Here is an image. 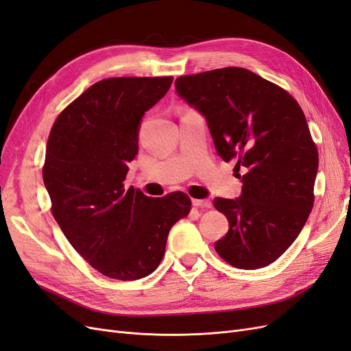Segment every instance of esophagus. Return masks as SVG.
Listing matches in <instances>:
<instances>
[{"mask_svg":"<svg viewBox=\"0 0 351 351\" xmlns=\"http://www.w3.org/2000/svg\"><path fill=\"white\" fill-rule=\"evenodd\" d=\"M192 204L197 208H210L212 206V202L208 199H193Z\"/></svg>","mask_w":351,"mask_h":351,"instance_id":"esophagus-1","label":"esophagus"}]
</instances>
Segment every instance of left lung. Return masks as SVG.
<instances>
[{
    "label": "left lung",
    "instance_id": "left-lung-1",
    "mask_svg": "<svg viewBox=\"0 0 351 351\" xmlns=\"http://www.w3.org/2000/svg\"><path fill=\"white\" fill-rule=\"evenodd\" d=\"M176 92L205 117L217 154L236 162L243 183L239 197L214 200L230 227L217 253L240 269L268 267L291 246L313 208L319 158L300 105L240 67L182 76Z\"/></svg>",
    "mask_w": 351,
    "mask_h": 351
}]
</instances>
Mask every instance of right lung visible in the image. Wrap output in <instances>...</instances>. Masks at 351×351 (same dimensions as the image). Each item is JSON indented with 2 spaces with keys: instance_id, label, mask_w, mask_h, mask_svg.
<instances>
[{
  "instance_id": "obj_1",
  "label": "right lung",
  "mask_w": 351,
  "mask_h": 351,
  "mask_svg": "<svg viewBox=\"0 0 351 351\" xmlns=\"http://www.w3.org/2000/svg\"><path fill=\"white\" fill-rule=\"evenodd\" d=\"M171 83L173 77L101 80L51 129L42 177L52 215L71 246L105 277L133 281L152 274L169 230L192 206L183 192L149 197L124 189L143 115Z\"/></svg>"
}]
</instances>
